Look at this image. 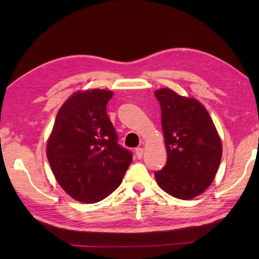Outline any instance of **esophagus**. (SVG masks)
Masks as SVG:
<instances>
[{
  "instance_id": "obj_1",
  "label": "esophagus",
  "mask_w": 259,
  "mask_h": 259,
  "mask_svg": "<svg viewBox=\"0 0 259 259\" xmlns=\"http://www.w3.org/2000/svg\"><path fill=\"white\" fill-rule=\"evenodd\" d=\"M144 155V150L142 147H138L136 148V156H137V159H142Z\"/></svg>"
}]
</instances>
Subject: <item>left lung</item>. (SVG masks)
Returning a JSON list of instances; mask_svg holds the SVG:
<instances>
[{
    "mask_svg": "<svg viewBox=\"0 0 259 259\" xmlns=\"http://www.w3.org/2000/svg\"><path fill=\"white\" fill-rule=\"evenodd\" d=\"M155 97L161 106L168 161L154 176L174 198L191 200L209 187L222 159V142L209 113L194 98L163 88Z\"/></svg>",
    "mask_w": 259,
    "mask_h": 259,
    "instance_id": "left-lung-1",
    "label": "left lung"
}]
</instances>
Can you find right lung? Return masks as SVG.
<instances>
[{
    "label": "right lung",
    "mask_w": 259,
    "mask_h": 259,
    "mask_svg": "<svg viewBox=\"0 0 259 259\" xmlns=\"http://www.w3.org/2000/svg\"><path fill=\"white\" fill-rule=\"evenodd\" d=\"M113 93H76L60 107L47 144L57 182L80 202L96 203L120 186L133 153L120 146L106 106Z\"/></svg>",
    "instance_id": "add662e5"
}]
</instances>
